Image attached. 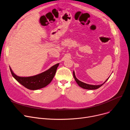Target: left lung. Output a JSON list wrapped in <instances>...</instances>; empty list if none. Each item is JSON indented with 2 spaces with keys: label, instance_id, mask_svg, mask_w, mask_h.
Instances as JSON below:
<instances>
[{
  "label": "left lung",
  "instance_id": "obj_1",
  "mask_svg": "<svg viewBox=\"0 0 130 130\" xmlns=\"http://www.w3.org/2000/svg\"><path fill=\"white\" fill-rule=\"evenodd\" d=\"M73 77L76 81V82L77 83L78 85H79V86H80V87L83 88V89H88V90H95V89H97L98 88H99L100 87H101L104 83H105V82L107 81L108 80L106 79V81L102 84H101V85H88V84H87V83H85L84 82H82L81 81H80V80H79L77 78H76L75 75V73H74V72L73 71Z\"/></svg>",
  "mask_w": 130,
  "mask_h": 130
}]
</instances>
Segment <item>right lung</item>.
<instances>
[{
	"instance_id": "obj_1",
	"label": "right lung",
	"mask_w": 130,
	"mask_h": 130,
	"mask_svg": "<svg viewBox=\"0 0 130 130\" xmlns=\"http://www.w3.org/2000/svg\"><path fill=\"white\" fill-rule=\"evenodd\" d=\"M59 64V63H57L49 69L41 73L28 77H19L13 72L10 68V70L13 77L21 85L29 90H36L46 87L51 82Z\"/></svg>"
}]
</instances>
